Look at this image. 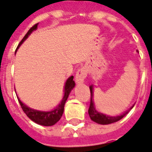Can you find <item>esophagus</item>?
Segmentation results:
<instances>
[{
    "label": "esophagus",
    "mask_w": 152,
    "mask_h": 152,
    "mask_svg": "<svg viewBox=\"0 0 152 152\" xmlns=\"http://www.w3.org/2000/svg\"><path fill=\"white\" fill-rule=\"evenodd\" d=\"M87 76V71L84 68L79 69L77 70V74H76V76H75V82L77 84H82L84 83V79Z\"/></svg>",
    "instance_id": "esophagus-1"
}]
</instances>
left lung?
Wrapping results in <instances>:
<instances>
[{"instance_id":"obj_1","label":"left lung","mask_w":152,"mask_h":152,"mask_svg":"<svg viewBox=\"0 0 152 152\" xmlns=\"http://www.w3.org/2000/svg\"><path fill=\"white\" fill-rule=\"evenodd\" d=\"M90 91H91V104H90L89 109H88V113L91 117V119L95 121V122L100 124V125H108V124H112V123L117 122L118 121H120L121 118L126 116V114L129 113V111L133 108L134 105L131 108H129V110L125 112L124 113L120 115V116H116V117H112V116H108L106 114L101 113L96 109L95 104H94V101H93V86L91 85L90 87Z\"/></svg>"}]
</instances>
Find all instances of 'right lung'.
Returning <instances> with one entry per match:
<instances>
[{"instance_id":"1","label":"right lung","mask_w":152,"mask_h":152,"mask_svg":"<svg viewBox=\"0 0 152 152\" xmlns=\"http://www.w3.org/2000/svg\"><path fill=\"white\" fill-rule=\"evenodd\" d=\"M37 25L38 24L34 25L27 31V33L25 35V36L23 37V39L19 43L17 48H18L21 46V44H23V42L28 38V36L31 34V32L37 29ZM73 79H74V76H71V77H69L66 80L65 87H64V96H63L62 99L59 103V104L57 105L55 108H53V110H51V111H39V110H35V109L29 108L25 104H23V102L21 101L19 98L17 96L23 111L26 113V116L29 117L31 120L33 121L36 124H39V125L44 126H51L55 125L61 119V117L62 116L65 102L68 99L70 91H71L75 86V81L73 80Z\"/></svg>"}]
</instances>
